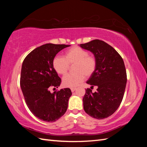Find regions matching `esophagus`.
<instances>
[{
  "label": "esophagus",
  "mask_w": 147,
  "mask_h": 147,
  "mask_svg": "<svg viewBox=\"0 0 147 147\" xmlns=\"http://www.w3.org/2000/svg\"><path fill=\"white\" fill-rule=\"evenodd\" d=\"M76 89V87H73V88H71V90L72 92H73L75 91Z\"/></svg>",
  "instance_id": "esophagus-1"
}]
</instances>
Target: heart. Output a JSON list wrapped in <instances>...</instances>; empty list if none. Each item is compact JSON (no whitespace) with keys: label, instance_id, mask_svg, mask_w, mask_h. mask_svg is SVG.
Instances as JSON below:
<instances>
[{"label":"heart","instance_id":"obj_1","mask_svg":"<svg viewBox=\"0 0 147 147\" xmlns=\"http://www.w3.org/2000/svg\"><path fill=\"white\" fill-rule=\"evenodd\" d=\"M73 65L74 73L67 74L62 78V84L65 87L76 86L86 77L91 76L97 67V59L95 55H89L88 51L80 47H74L65 52L64 57L56 56L53 59L52 65L59 74L67 73L69 65Z\"/></svg>","mask_w":147,"mask_h":147}]
</instances>
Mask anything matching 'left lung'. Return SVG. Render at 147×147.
I'll use <instances>...</instances> for the list:
<instances>
[{"label": "left lung", "mask_w": 147, "mask_h": 147, "mask_svg": "<svg viewBox=\"0 0 147 147\" xmlns=\"http://www.w3.org/2000/svg\"><path fill=\"white\" fill-rule=\"evenodd\" d=\"M91 51L97 59V67L86 83L96 86L97 91L86 89L83 98V108L90 116L103 119L116 111L123 100L127 74L123 58L108 43L100 40L80 44Z\"/></svg>", "instance_id": "1"}]
</instances>
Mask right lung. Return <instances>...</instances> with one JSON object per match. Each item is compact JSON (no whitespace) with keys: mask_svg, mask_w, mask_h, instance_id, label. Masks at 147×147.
I'll return each instance as SVG.
<instances>
[{"mask_svg":"<svg viewBox=\"0 0 147 147\" xmlns=\"http://www.w3.org/2000/svg\"><path fill=\"white\" fill-rule=\"evenodd\" d=\"M70 45L47 43L28 54L22 65L20 86L26 104L32 113L46 122H55L66 112L72 95L70 88L54 93L49 89L59 86L61 79L52 61L61 50Z\"/></svg>","mask_w":147,"mask_h":147,"instance_id":"obj_1","label":"right lung"}]
</instances>
